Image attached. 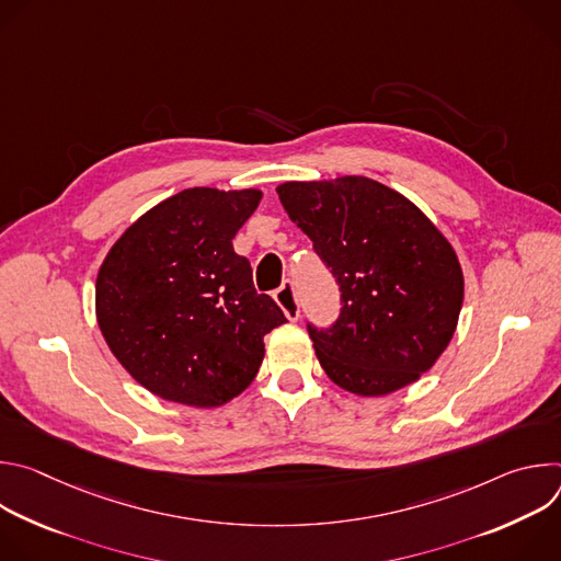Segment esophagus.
<instances>
[{
    "label": "esophagus",
    "mask_w": 561,
    "mask_h": 561,
    "mask_svg": "<svg viewBox=\"0 0 561 561\" xmlns=\"http://www.w3.org/2000/svg\"><path fill=\"white\" fill-rule=\"evenodd\" d=\"M275 301H277V306L284 310V314L290 319V322H297V319H299V301H297L293 282H284V284L275 290Z\"/></svg>",
    "instance_id": "34e87169"
}]
</instances>
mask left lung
<instances>
[{
  "mask_svg": "<svg viewBox=\"0 0 561 561\" xmlns=\"http://www.w3.org/2000/svg\"><path fill=\"white\" fill-rule=\"evenodd\" d=\"M277 195L342 290L333 329L308 327L331 381L359 397L417 381L450 344L463 304L444 232L409 197L362 175L284 182Z\"/></svg>",
  "mask_w": 561,
  "mask_h": 561,
  "instance_id": "left-lung-1",
  "label": "left lung"
}]
</instances>
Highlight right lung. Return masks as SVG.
<instances>
[{
    "mask_svg": "<svg viewBox=\"0 0 561 561\" xmlns=\"http://www.w3.org/2000/svg\"><path fill=\"white\" fill-rule=\"evenodd\" d=\"M260 199L257 188H186L133 221L100 266V331L128 375L167 402L228 404L255 379L264 335L286 324L232 251Z\"/></svg>",
    "mask_w": 561,
    "mask_h": 561,
    "instance_id": "add662e5",
    "label": "right lung"
}]
</instances>
